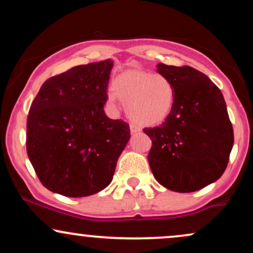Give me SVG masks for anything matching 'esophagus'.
I'll list each match as a JSON object with an SVG mask.
<instances>
[{
    "label": "esophagus",
    "instance_id": "1",
    "mask_svg": "<svg viewBox=\"0 0 253 253\" xmlns=\"http://www.w3.org/2000/svg\"><path fill=\"white\" fill-rule=\"evenodd\" d=\"M129 129H130V132H132V133H136V132H139V130H140V128H139V127L136 126L135 124H130Z\"/></svg>",
    "mask_w": 253,
    "mask_h": 253
}]
</instances>
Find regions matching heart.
Masks as SVG:
<instances>
[{
	"instance_id": "b5f03b06",
	"label": "heart",
	"mask_w": 253,
	"mask_h": 253,
	"mask_svg": "<svg viewBox=\"0 0 253 253\" xmlns=\"http://www.w3.org/2000/svg\"><path fill=\"white\" fill-rule=\"evenodd\" d=\"M113 91L109 102L114 103L115 96L125 101L127 115L141 126L162 124L175 104V86L162 74L126 71L114 80Z\"/></svg>"
}]
</instances>
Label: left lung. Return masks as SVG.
Instances as JSON below:
<instances>
[{"instance_id": "8db88e82", "label": "left lung", "mask_w": 253, "mask_h": 253, "mask_svg": "<svg viewBox=\"0 0 253 253\" xmlns=\"http://www.w3.org/2000/svg\"><path fill=\"white\" fill-rule=\"evenodd\" d=\"M157 71L175 86L172 112L161 126L144 128L153 176L167 189L191 193L219 179L234 143L222 92L190 66L159 63Z\"/></svg>"}]
</instances>
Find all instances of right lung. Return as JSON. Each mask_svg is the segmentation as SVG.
I'll return each mask as SVG.
<instances>
[{
	"label": "right lung",
	"instance_id": "right-lung-1",
	"mask_svg": "<svg viewBox=\"0 0 253 253\" xmlns=\"http://www.w3.org/2000/svg\"><path fill=\"white\" fill-rule=\"evenodd\" d=\"M110 59L48 78L27 118V155L42 184L68 197L108 187L130 138L128 124L104 113Z\"/></svg>",
	"mask_w": 253,
	"mask_h": 253
}]
</instances>
